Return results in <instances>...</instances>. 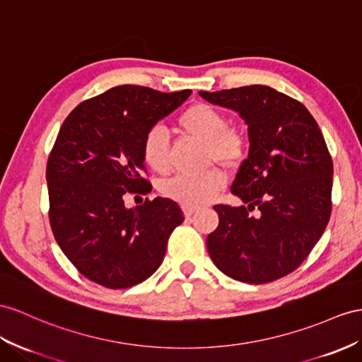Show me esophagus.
<instances>
[{
  "mask_svg": "<svg viewBox=\"0 0 362 362\" xmlns=\"http://www.w3.org/2000/svg\"><path fill=\"white\" fill-rule=\"evenodd\" d=\"M182 209H183L185 217H188V218L197 211V208H192V206H182Z\"/></svg>",
  "mask_w": 362,
  "mask_h": 362,
  "instance_id": "1",
  "label": "esophagus"
}]
</instances>
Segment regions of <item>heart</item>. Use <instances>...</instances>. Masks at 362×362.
<instances>
[{
    "label": "heart",
    "mask_w": 362,
    "mask_h": 362,
    "mask_svg": "<svg viewBox=\"0 0 362 362\" xmlns=\"http://www.w3.org/2000/svg\"><path fill=\"white\" fill-rule=\"evenodd\" d=\"M179 127L185 134L206 144V159L217 162L228 170L242 163L247 141L240 129L229 127V119L223 111L209 104H194L179 117ZM144 162L157 174H168L170 137L159 125L148 129L142 141ZM225 175L211 170L202 175H177L162 185L166 197L183 206H203L225 188Z\"/></svg>",
    "instance_id": "heart-1"
}]
</instances>
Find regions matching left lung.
<instances>
[{"instance_id":"8db88e82","label":"left lung","mask_w":362,"mask_h":362,"mask_svg":"<svg viewBox=\"0 0 362 362\" xmlns=\"http://www.w3.org/2000/svg\"><path fill=\"white\" fill-rule=\"evenodd\" d=\"M247 125V159L230 192L245 205H216L206 238L212 262L234 280L263 284L295 271L326 229L333 163L317 120L301 102L267 86L199 91ZM259 209V216L248 211Z\"/></svg>"}]
</instances>
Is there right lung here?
I'll use <instances>...</instances> for the list:
<instances>
[{"label":"right lung","instance_id":"1","mask_svg":"<svg viewBox=\"0 0 362 362\" xmlns=\"http://www.w3.org/2000/svg\"><path fill=\"white\" fill-rule=\"evenodd\" d=\"M189 95L117 86L84 100L64 120L45 171L50 226L88 280L127 289L162 264L171 233L185 220L182 209L163 197L127 208L124 199L151 189L142 177L144 136Z\"/></svg>","mask_w":362,"mask_h":362}]
</instances>
